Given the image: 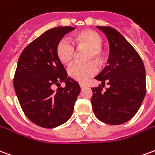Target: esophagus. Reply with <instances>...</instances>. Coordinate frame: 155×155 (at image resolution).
Here are the masks:
<instances>
[{
  "mask_svg": "<svg viewBox=\"0 0 155 155\" xmlns=\"http://www.w3.org/2000/svg\"><path fill=\"white\" fill-rule=\"evenodd\" d=\"M80 86H81V88L84 89V88H85L87 85H85V84H84V83H80Z\"/></svg>",
  "mask_w": 155,
  "mask_h": 155,
  "instance_id": "obj_1",
  "label": "esophagus"
}]
</instances>
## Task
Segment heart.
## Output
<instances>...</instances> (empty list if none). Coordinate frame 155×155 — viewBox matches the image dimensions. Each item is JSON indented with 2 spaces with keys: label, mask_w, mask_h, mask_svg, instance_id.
Segmentation results:
<instances>
[{
  "label": "heart",
  "mask_w": 155,
  "mask_h": 155,
  "mask_svg": "<svg viewBox=\"0 0 155 155\" xmlns=\"http://www.w3.org/2000/svg\"><path fill=\"white\" fill-rule=\"evenodd\" d=\"M73 42L76 46H83L90 48V59H95L97 61L101 60L102 52L101 47L102 45V38L96 32L92 30L82 31L74 35ZM56 54L60 62L64 64H69L74 58V45L66 38L60 39L56 46ZM97 72L98 66L94 61H90L85 64L75 63L68 69V74L70 77L81 82H85Z\"/></svg>",
  "instance_id": "1"
}]
</instances>
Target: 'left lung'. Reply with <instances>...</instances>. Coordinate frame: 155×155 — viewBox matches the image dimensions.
I'll list each match as a JSON object with an SVG mask.
<instances>
[{
	"mask_svg": "<svg viewBox=\"0 0 155 155\" xmlns=\"http://www.w3.org/2000/svg\"><path fill=\"white\" fill-rule=\"evenodd\" d=\"M106 34L110 45L107 65L95 77L109 85L91 88L95 115L100 121L119 125L133 118L146 94L145 68L137 51L124 37L111 27H96Z\"/></svg>",
	"mask_w": 155,
	"mask_h": 155,
	"instance_id": "1",
	"label": "left lung"
}]
</instances>
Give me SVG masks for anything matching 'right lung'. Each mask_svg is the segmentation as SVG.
Listing matches in <instances>:
<instances>
[{"label": "right lung", "mask_w": 155, "mask_h": 155, "mask_svg": "<svg viewBox=\"0 0 155 155\" xmlns=\"http://www.w3.org/2000/svg\"><path fill=\"white\" fill-rule=\"evenodd\" d=\"M72 27L49 29L33 40L19 57L13 85L19 103L27 117L38 126L53 128L70 118L81 87L68 77L56 54V46ZM64 82L56 91L51 87Z\"/></svg>", "instance_id": "add662e5"}]
</instances>
